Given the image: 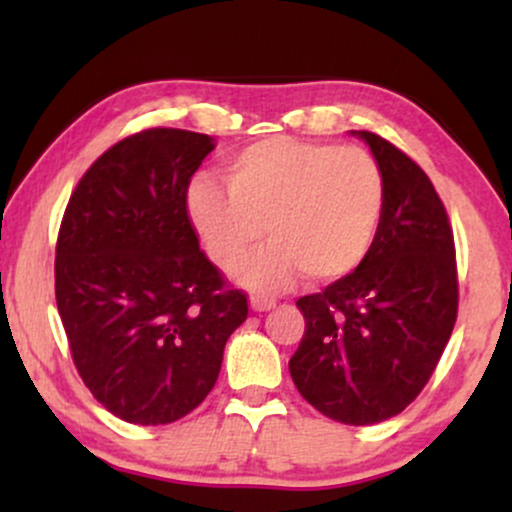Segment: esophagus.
Returning a JSON list of instances; mask_svg holds the SVG:
<instances>
[{
	"label": "esophagus",
	"mask_w": 512,
	"mask_h": 512,
	"mask_svg": "<svg viewBox=\"0 0 512 512\" xmlns=\"http://www.w3.org/2000/svg\"><path fill=\"white\" fill-rule=\"evenodd\" d=\"M250 305H252V310H260V313H264V310H272L276 301H274V298H267V296H252Z\"/></svg>",
	"instance_id": "34e87169"
}]
</instances>
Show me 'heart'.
Here are the masks:
<instances>
[{
	"label": "heart",
	"instance_id": "heart-1",
	"mask_svg": "<svg viewBox=\"0 0 512 512\" xmlns=\"http://www.w3.org/2000/svg\"><path fill=\"white\" fill-rule=\"evenodd\" d=\"M387 182L358 146L267 137L223 163V185L199 178L187 211L209 255L231 269L267 228V250L236 269L257 291L284 289L298 272L313 284L354 274L373 250L385 216Z\"/></svg>",
	"mask_w": 512,
	"mask_h": 512
}]
</instances>
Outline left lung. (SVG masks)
<instances>
[{
  "label": "left lung",
  "instance_id": "left-lung-1",
  "mask_svg": "<svg viewBox=\"0 0 512 512\" xmlns=\"http://www.w3.org/2000/svg\"><path fill=\"white\" fill-rule=\"evenodd\" d=\"M387 182L385 216L366 262L298 298L305 332L289 370L305 402L339 424L392 419L419 397L457 320L452 226L416 161L373 132Z\"/></svg>",
  "mask_w": 512,
  "mask_h": 512
}]
</instances>
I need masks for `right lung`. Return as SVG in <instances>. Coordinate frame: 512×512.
I'll list each match as a JSON object with an SVG mask.
<instances>
[{"label":"right lung","mask_w":512,"mask_h":512,"mask_svg":"<svg viewBox=\"0 0 512 512\" xmlns=\"http://www.w3.org/2000/svg\"><path fill=\"white\" fill-rule=\"evenodd\" d=\"M214 139L154 127L110 146L64 209L55 298L91 395L127 424H173L204 402L248 293L199 250L187 190Z\"/></svg>","instance_id":"add662e5"}]
</instances>
